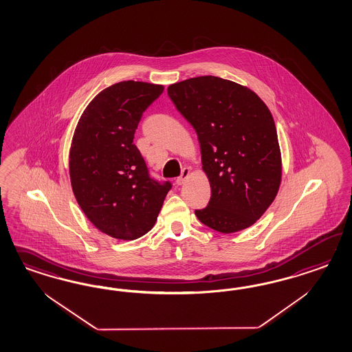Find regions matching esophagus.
Listing matches in <instances>:
<instances>
[{"label": "esophagus", "mask_w": 352, "mask_h": 352, "mask_svg": "<svg viewBox=\"0 0 352 352\" xmlns=\"http://www.w3.org/2000/svg\"><path fill=\"white\" fill-rule=\"evenodd\" d=\"M190 175H191V169H190V168H184V169L182 170L181 177H179V178H177V184H178V186L184 184L186 181L190 178Z\"/></svg>", "instance_id": "34e87169"}]
</instances>
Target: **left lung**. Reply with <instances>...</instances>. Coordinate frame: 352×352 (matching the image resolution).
I'll return each mask as SVG.
<instances>
[{"instance_id": "left-lung-1", "label": "left lung", "mask_w": 352, "mask_h": 352, "mask_svg": "<svg viewBox=\"0 0 352 352\" xmlns=\"http://www.w3.org/2000/svg\"><path fill=\"white\" fill-rule=\"evenodd\" d=\"M168 96L196 130L209 205L201 223L222 234L253 226L276 197L283 177L274 118L253 90L215 76L171 84Z\"/></svg>"}]
</instances>
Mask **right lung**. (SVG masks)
Returning a JSON list of instances; mask_svg holds the SVG:
<instances>
[{
  "mask_svg": "<svg viewBox=\"0 0 352 352\" xmlns=\"http://www.w3.org/2000/svg\"><path fill=\"white\" fill-rule=\"evenodd\" d=\"M164 85L121 81L102 90L77 122L69 148L76 200L96 228L118 240H135L155 226L170 190L149 177L133 143L147 107Z\"/></svg>",
  "mask_w": 352,
  "mask_h": 352,
  "instance_id": "right-lung-1",
  "label": "right lung"
}]
</instances>
